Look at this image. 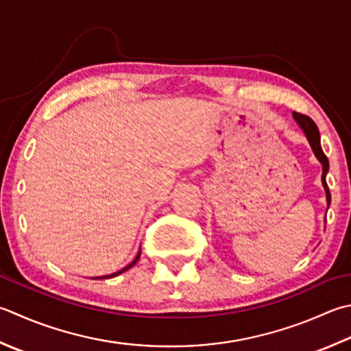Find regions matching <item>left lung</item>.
<instances>
[{
    "label": "left lung",
    "instance_id": "obj_1",
    "mask_svg": "<svg viewBox=\"0 0 351 351\" xmlns=\"http://www.w3.org/2000/svg\"><path fill=\"white\" fill-rule=\"evenodd\" d=\"M293 120L297 121L298 128L303 130L306 138L308 141V144H311V147L313 150L315 156H317V160L321 162L322 166V176H321V181H322V187H324L326 190V199H327V210L328 207H330V191H328V187H327V182H326V176H327V171H328V160L327 156L324 155V152H322L321 149V136H319V130H318V126L315 125V121L312 119H308L307 115H303V114H298V112H293Z\"/></svg>",
    "mask_w": 351,
    "mask_h": 351
}]
</instances>
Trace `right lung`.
Segmentation results:
<instances>
[{
	"label": "right lung",
	"mask_w": 351,
	"mask_h": 351,
	"mask_svg": "<svg viewBox=\"0 0 351 351\" xmlns=\"http://www.w3.org/2000/svg\"><path fill=\"white\" fill-rule=\"evenodd\" d=\"M140 256H141V250L136 252V256H135V258L132 260V262H130L128 266H125L123 267V269H120V271H117V272H114V274H109V276H101V277H93V280H105V278H114V277H117V276H120V274H123V272H126L128 269H130V267H132L136 262H138V258H140Z\"/></svg>",
	"instance_id": "right-lung-1"
}]
</instances>
